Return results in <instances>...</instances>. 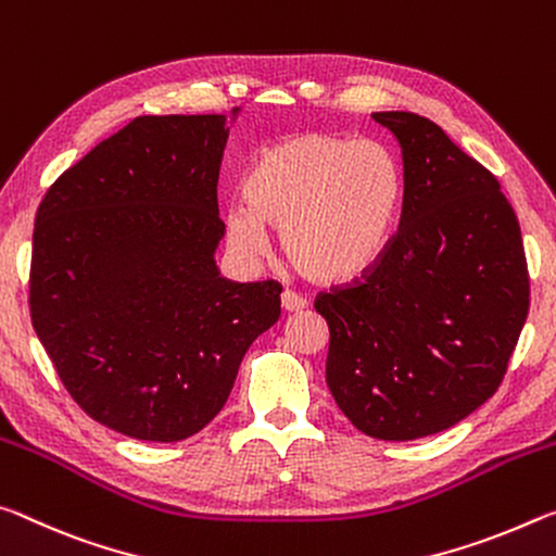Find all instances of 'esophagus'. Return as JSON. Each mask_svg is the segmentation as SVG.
I'll return each instance as SVG.
<instances>
[{
	"label": "esophagus",
	"mask_w": 556,
	"mask_h": 556,
	"mask_svg": "<svg viewBox=\"0 0 556 556\" xmlns=\"http://www.w3.org/2000/svg\"><path fill=\"white\" fill-rule=\"evenodd\" d=\"M280 307H283L286 313H300L307 307V300L295 295L293 290H286V293H280Z\"/></svg>",
	"instance_id": "esophagus-1"
}]
</instances>
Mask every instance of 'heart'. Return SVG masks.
Here are the masks:
<instances>
[{
    "label": "heart",
    "mask_w": 556,
    "mask_h": 556,
    "mask_svg": "<svg viewBox=\"0 0 556 556\" xmlns=\"http://www.w3.org/2000/svg\"><path fill=\"white\" fill-rule=\"evenodd\" d=\"M224 229L245 261L266 253V226L280 233L300 276L344 283L367 270L394 231L404 177L389 148L334 132H311L261 154Z\"/></svg>",
    "instance_id": "obj_1"
}]
</instances>
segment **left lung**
<instances>
[{"instance_id": "obj_1", "label": "left lung", "mask_w": 556, "mask_h": 556, "mask_svg": "<svg viewBox=\"0 0 556 556\" xmlns=\"http://www.w3.org/2000/svg\"><path fill=\"white\" fill-rule=\"evenodd\" d=\"M404 162L399 229L362 280L320 293L327 387L379 441L456 426L495 394L530 311L520 224L493 172L429 117L371 113Z\"/></svg>"}]
</instances>
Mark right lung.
I'll return each mask as SVG.
<instances>
[{"mask_svg": "<svg viewBox=\"0 0 556 556\" xmlns=\"http://www.w3.org/2000/svg\"><path fill=\"white\" fill-rule=\"evenodd\" d=\"M226 138V115L135 117L63 172L36 212V338L73 402L130 439L202 431L280 315L276 280L236 283L216 268Z\"/></svg>", "mask_w": 556, "mask_h": 556, "instance_id": "obj_1", "label": "right lung"}]
</instances>
